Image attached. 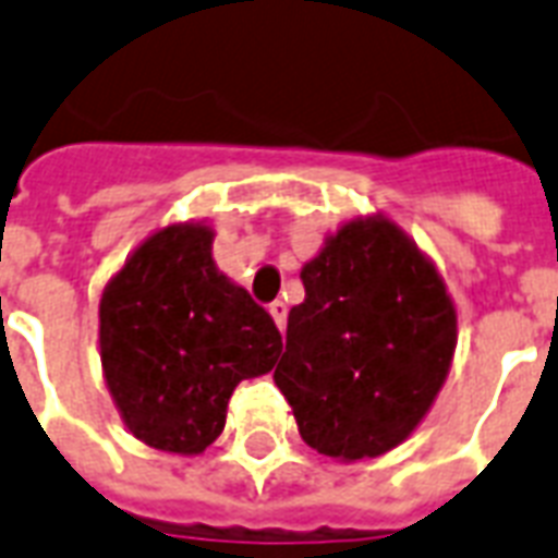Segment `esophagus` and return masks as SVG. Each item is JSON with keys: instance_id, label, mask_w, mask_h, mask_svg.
<instances>
[{"instance_id": "obj_1", "label": "esophagus", "mask_w": 558, "mask_h": 558, "mask_svg": "<svg viewBox=\"0 0 558 558\" xmlns=\"http://www.w3.org/2000/svg\"><path fill=\"white\" fill-rule=\"evenodd\" d=\"M270 317H274V323L279 326V331H284V319H288V305H284L282 300L270 302Z\"/></svg>"}]
</instances>
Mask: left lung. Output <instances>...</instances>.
I'll use <instances>...</instances> for the list:
<instances>
[{
    "label": "left lung",
    "mask_w": 558,
    "mask_h": 558,
    "mask_svg": "<svg viewBox=\"0 0 558 558\" xmlns=\"http://www.w3.org/2000/svg\"><path fill=\"white\" fill-rule=\"evenodd\" d=\"M274 381L302 439L335 460L404 442L442 387L457 311L434 265L387 218L349 220L302 267Z\"/></svg>",
    "instance_id": "8db88e82"
}]
</instances>
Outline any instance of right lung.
Returning a JSON list of instances; mask_svg holds the SVG:
<instances>
[{"instance_id":"1","label":"right lung","mask_w":558,"mask_h":558,"mask_svg":"<svg viewBox=\"0 0 558 558\" xmlns=\"http://www.w3.org/2000/svg\"><path fill=\"white\" fill-rule=\"evenodd\" d=\"M101 366L131 434L171 454H201L223 430L232 390L274 369V317L220 274L211 230L154 232L104 288Z\"/></svg>"}]
</instances>
